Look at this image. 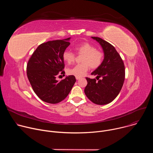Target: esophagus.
Wrapping results in <instances>:
<instances>
[{
  "instance_id": "34e87169",
  "label": "esophagus",
  "mask_w": 153,
  "mask_h": 153,
  "mask_svg": "<svg viewBox=\"0 0 153 153\" xmlns=\"http://www.w3.org/2000/svg\"><path fill=\"white\" fill-rule=\"evenodd\" d=\"M76 80H79L80 78V77H76Z\"/></svg>"
}]
</instances>
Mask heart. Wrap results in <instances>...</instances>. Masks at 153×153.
I'll use <instances>...</instances> for the list:
<instances>
[{
    "instance_id": "b5f03b06",
    "label": "heart",
    "mask_w": 153,
    "mask_h": 153,
    "mask_svg": "<svg viewBox=\"0 0 153 153\" xmlns=\"http://www.w3.org/2000/svg\"><path fill=\"white\" fill-rule=\"evenodd\" d=\"M74 49L79 55H83L81 62L82 63L76 65L73 68L68 69L67 73L69 75L81 77L88 71L90 67L91 68H96L101 64L103 59L102 53L90 44L88 42H83L76 46ZM63 58L68 63L73 62L75 60V54L70 51H65Z\"/></svg>"
}]
</instances>
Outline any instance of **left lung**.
<instances>
[{"label": "left lung", "mask_w": 153, "mask_h": 153, "mask_svg": "<svg viewBox=\"0 0 153 153\" xmlns=\"http://www.w3.org/2000/svg\"><path fill=\"white\" fill-rule=\"evenodd\" d=\"M101 46L104 59L91 75L95 79L86 77L88 84L84 92L86 97L97 105L111 102L119 94L125 80V66L120 55L110 43L97 37H91ZM101 77L102 79H99Z\"/></svg>", "instance_id": "left-lung-1"}]
</instances>
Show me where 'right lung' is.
Returning <instances> with one entry per match:
<instances>
[{"instance_id": "add662e5", "label": "right lung", "mask_w": 153, "mask_h": 153, "mask_svg": "<svg viewBox=\"0 0 153 153\" xmlns=\"http://www.w3.org/2000/svg\"><path fill=\"white\" fill-rule=\"evenodd\" d=\"M70 39L42 43L28 62V80L36 95L45 102L55 104L64 100L76 81L71 75L60 81L56 79L59 74H65L63 54L70 45Z\"/></svg>"}]
</instances>
